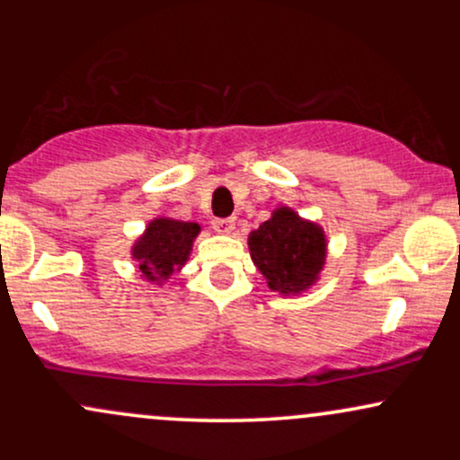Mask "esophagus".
I'll return each mask as SVG.
<instances>
[{"label": "esophagus", "instance_id": "34e87169", "mask_svg": "<svg viewBox=\"0 0 460 460\" xmlns=\"http://www.w3.org/2000/svg\"><path fill=\"white\" fill-rule=\"evenodd\" d=\"M212 225L218 234L229 235V234H234V229H235V218H216Z\"/></svg>", "mask_w": 460, "mask_h": 460}]
</instances>
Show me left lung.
<instances>
[{
    "mask_svg": "<svg viewBox=\"0 0 460 460\" xmlns=\"http://www.w3.org/2000/svg\"><path fill=\"white\" fill-rule=\"evenodd\" d=\"M326 234L314 220L279 205L260 229L248 234V251L268 288L281 296H298L318 283L326 263Z\"/></svg>",
    "mask_w": 460,
    "mask_h": 460,
    "instance_id": "1",
    "label": "left lung"
}]
</instances>
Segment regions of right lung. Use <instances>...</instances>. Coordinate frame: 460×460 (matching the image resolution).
<instances>
[{
    "label": "right lung",
    "mask_w": 460,
    "mask_h": 460,
    "mask_svg": "<svg viewBox=\"0 0 460 460\" xmlns=\"http://www.w3.org/2000/svg\"><path fill=\"white\" fill-rule=\"evenodd\" d=\"M199 234L197 223H183L168 216L153 218L145 234L131 244V260L138 261L140 277L155 285L166 283L188 263Z\"/></svg>",
    "instance_id": "1"
}]
</instances>
